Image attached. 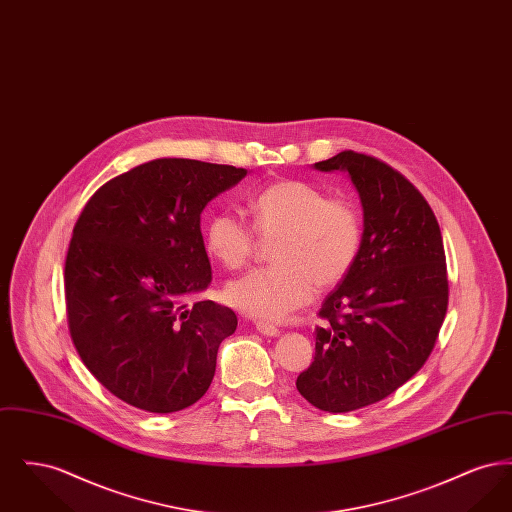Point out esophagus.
<instances>
[{"label": "esophagus", "mask_w": 512, "mask_h": 512, "mask_svg": "<svg viewBox=\"0 0 512 512\" xmlns=\"http://www.w3.org/2000/svg\"><path fill=\"white\" fill-rule=\"evenodd\" d=\"M255 328H257L259 334L270 336V338H274V336L280 334V330H278L274 324H268V322H263V320H257V322H255Z\"/></svg>", "instance_id": "34e87169"}]
</instances>
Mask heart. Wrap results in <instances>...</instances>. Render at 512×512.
Wrapping results in <instances>:
<instances>
[{
	"label": "heart",
	"mask_w": 512,
	"mask_h": 512,
	"mask_svg": "<svg viewBox=\"0 0 512 512\" xmlns=\"http://www.w3.org/2000/svg\"><path fill=\"white\" fill-rule=\"evenodd\" d=\"M251 224L234 211L211 215L203 244L224 268L244 267L259 238L274 240L276 265L253 268L232 280L226 303L247 317L282 320L315 292L332 288L355 267L363 247L359 209L341 197H328L301 180H280L249 199Z\"/></svg>",
	"instance_id": "b5f03b06"
}]
</instances>
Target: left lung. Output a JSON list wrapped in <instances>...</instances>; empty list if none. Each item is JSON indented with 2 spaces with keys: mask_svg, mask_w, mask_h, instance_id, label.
Segmentation results:
<instances>
[{
  "mask_svg": "<svg viewBox=\"0 0 512 512\" xmlns=\"http://www.w3.org/2000/svg\"><path fill=\"white\" fill-rule=\"evenodd\" d=\"M315 169L349 172L365 232L355 267L318 311L315 361L295 386L320 411L349 413L388 397L430 357L449 303L445 249L424 195L384 161L341 151Z\"/></svg>",
  "mask_w": 512,
  "mask_h": 512,
  "instance_id": "obj_1",
  "label": "left lung"
}]
</instances>
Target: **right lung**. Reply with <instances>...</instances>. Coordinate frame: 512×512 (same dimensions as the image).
I'll return each mask as SVG.
<instances>
[{"label":"right lung","mask_w":512,"mask_h":512,"mask_svg":"<svg viewBox=\"0 0 512 512\" xmlns=\"http://www.w3.org/2000/svg\"><path fill=\"white\" fill-rule=\"evenodd\" d=\"M247 171L163 157L111 178L76 220L65 261L74 347L105 390L176 413L209 390L236 313L199 293L211 263L199 220Z\"/></svg>","instance_id":"obj_1"}]
</instances>
